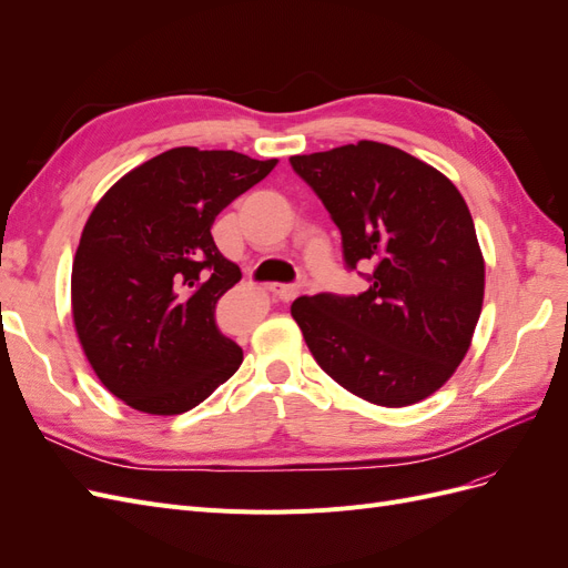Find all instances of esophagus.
I'll list each match as a JSON object with an SVG mask.
<instances>
[{
  "label": "esophagus",
  "mask_w": 568,
  "mask_h": 568,
  "mask_svg": "<svg viewBox=\"0 0 568 568\" xmlns=\"http://www.w3.org/2000/svg\"><path fill=\"white\" fill-rule=\"evenodd\" d=\"M270 291L282 301H294L298 296V286L294 284H270Z\"/></svg>",
  "instance_id": "1"
}]
</instances>
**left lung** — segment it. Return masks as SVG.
<instances>
[{"label": "left lung", "instance_id": "1", "mask_svg": "<svg viewBox=\"0 0 568 568\" xmlns=\"http://www.w3.org/2000/svg\"><path fill=\"white\" fill-rule=\"evenodd\" d=\"M341 230L351 270L372 265L357 296L291 305L317 365L357 398L415 405L455 374L484 305L486 265L457 186L409 153L357 142L291 156Z\"/></svg>", "mask_w": 568, "mask_h": 568}]
</instances>
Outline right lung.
Returning a JSON list of instances; mask_svg holds the SVG:
<instances>
[{
    "instance_id": "right-lung-1",
    "label": "right lung",
    "mask_w": 568,
    "mask_h": 568,
    "mask_svg": "<svg viewBox=\"0 0 568 568\" xmlns=\"http://www.w3.org/2000/svg\"><path fill=\"white\" fill-rule=\"evenodd\" d=\"M277 159L178 146L130 170L94 205L71 274L73 324L99 382L146 415H182L244 359L215 324L242 280L211 227Z\"/></svg>"
}]
</instances>
